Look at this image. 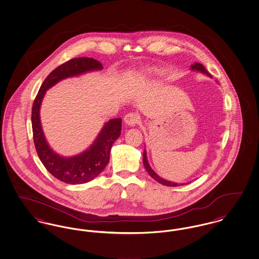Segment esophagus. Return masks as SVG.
Instances as JSON below:
<instances>
[{
	"label": "esophagus",
	"mask_w": 259,
	"mask_h": 259,
	"mask_svg": "<svg viewBox=\"0 0 259 259\" xmlns=\"http://www.w3.org/2000/svg\"><path fill=\"white\" fill-rule=\"evenodd\" d=\"M123 121H124V123H125L126 125L134 126V125H136V123H138L139 118H138V116L136 115V113L130 112V113H127V114L124 116Z\"/></svg>",
	"instance_id": "esophagus-1"
}]
</instances>
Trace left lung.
<instances>
[{
	"mask_svg": "<svg viewBox=\"0 0 259 259\" xmlns=\"http://www.w3.org/2000/svg\"><path fill=\"white\" fill-rule=\"evenodd\" d=\"M191 69L194 70V71H198V72H201V73H203V74H205L206 76L211 77L210 74L204 68V65H202L201 63H194L193 65H191ZM143 164H144V167L146 168L147 172L149 174L150 177H152V178H154L156 181H158L159 183H161V184H163V185L170 186V187H176V186H180V185H184V184H185V183H180V184H179V183H176V182H172V181H168V180H165V179H163L162 177H159V176L151 168L149 163H148V160H147V154H146V150L145 149H144V152H143Z\"/></svg>",
	"mask_w": 259,
	"mask_h": 259,
	"instance_id": "8db88e82",
	"label": "left lung"
}]
</instances>
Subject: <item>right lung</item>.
Wrapping results in <instances>:
<instances>
[{
	"label": "right lung",
	"instance_id": "right-lung-1",
	"mask_svg": "<svg viewBox=\"0 0 259 259\" xmlns=\"http://www.w3.org/2000/svg\"><path fill=\"white\" fill-rule=\"evenodd\" d=\"M99 61L90 57L71 59L55 69L41 83L32 107L33 139L37 154L51 175L68 184L87 183L96 178L109 163L110 151L119 138L122 130V119L109 120L104 124L90 148L73 157H62L56 154L48 144L40 121V107L46 92L55 83L69 77L102 70Z\"/></svg>",
	"mask_w": 259,
	"mask_h": 259
}]
</instances>
